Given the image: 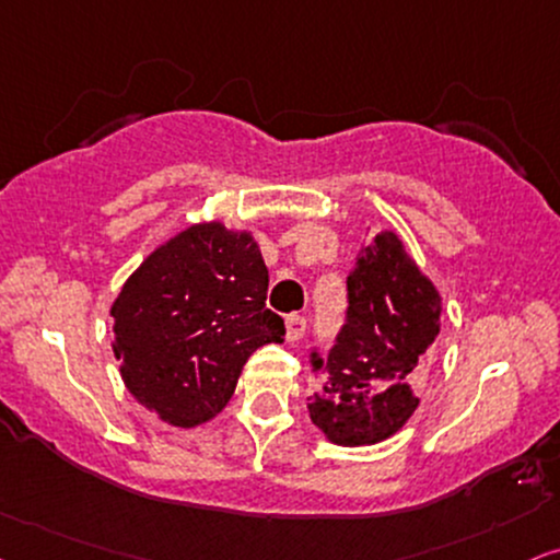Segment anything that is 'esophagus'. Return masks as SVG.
<instances>
[{
  "mask_svg": "<svg viewBox=\"0 0 560 560\" xmlns=\"http://www.w3.org/2000/svg\"><path fill=\"white\" fill-rule=\"evenodd\" d=\"M304 330H307V320H304L302 315H289L287 317V338L289 341H300L304 336Z\"/></svg>",
  "mask_w": 560,
  "mask_h": 560,
  "instance_id": "34e87169",
  "label": "esophagus"
}]
</instances>
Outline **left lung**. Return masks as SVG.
<instances>
[{
	"instance_id": "8db88e82",
	"label": "left lung",
	"mask_w": 560,
	"mask_h": 560,
	"mask_svg": "<svg viewBox=\"0 0 560 560\" xmlns=\"http://www.w3.org/2000/svg\"><path fill=\"white\" fill-rule=\"evenodd\" d=\"M346 300L328 357L310 351L320 385L307 408L330 442L362 447L393 436L419 408L442 300L393 232L362 245L346 276Z\"/></svg>"
}]
</instances>
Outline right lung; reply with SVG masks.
Segmentation results:
<instances>
[{"instance_id": "add662e5", "label": "right lung", "mask_w": 560, "mask_h": 560, "mask_svg": "<svg viewBox=\"0 0 560 560\" xmlns=\"http://www.w3.org/2000/svg\"><path fill=\"white\" fill-rule=\"evenodd\" d=\"M266 292L268 268L247 232L194 224L158 247L110 307L129 393L173 427L217 416L247 357L284 341Z\"/></svg>"}]
</instances>
